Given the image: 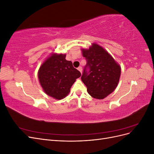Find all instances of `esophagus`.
Masks as SVG:
<instances>
[{"instance_id":"esophagus-1","label":"esophagus","mask_w":154,"mask_h":154,"mask_svg":"<svg viewBox=\"0 0 154 154\" xmlns=\"http://www.w3.org/2000/svg\"><path fill=\"white\" fill-rule=\"evenodd\" d=\"M78 70L79 71H80L81 73L82 72V67H79L78 68Z\"/></svg>"}]
</instances>
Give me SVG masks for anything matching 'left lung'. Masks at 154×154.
Instances as JSON below:
<instances>
[{"mask_svg": "<svg viewBox=\"0 0 154 154\" xmlns=\"http://www.w3.org/2000/svg\"><path fill=\"white\" fill-rule=\"evenodd\" d=\"M87 64L82 81L92 97L101 100L112 92L117 87L121 67L103 48L93 44L88 49H82Z\"/></svg>", "mask_w": 154, "mask_h": 154, "instance_id": "obj_1", "label": "left lung"}]
</instances>
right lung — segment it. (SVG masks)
I'll list each match as a JSON object with an SVG mask.
<instances>
[{"mask_svg":"<svg viewBox=\"0 0 154 154\" xmlns=\"http://www.w3.org/2000/svg\"><path fill=\"white\" fill-rule=\"evenodd\" d=\"M66 54H53L40 66L38 79L42 87L48 95L61 100L70 92L71 87L80 72L66 60Z\"/></svg>","mask_w":154,"mask_h":154,"instance_id":"right-lung-1","label":"right lung"}]
</instances>
